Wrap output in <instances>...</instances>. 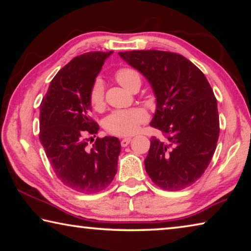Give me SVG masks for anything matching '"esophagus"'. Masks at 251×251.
<instances>
[{"label": "esophagus", "instance_id": "esophagus-1", "mask_svg": "<svg viewBox=\"0 0 251 251\" xmlns=\"http://www.w3.org/2000/svg\"><path fill=\"white\" fill-rule=\"evenodd\" d=\"M130 141H131V138H130V137H125V138H123L122 141H121V145H122L123 147H126V146L128 145V144L130 143Z\"/></svg>", "mask_w": 251, "mask_h": 251}]
</instances>
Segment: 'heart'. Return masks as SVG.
I'll return each instance as SVG.
<instances>
[{
    "instance_id": "b5f03b06",
    "label": "heart",
    "mask_w": 251,
    "mask_h": 251,
    "mask_svg": "<svg viewBox=\"0 0 251 251\" xmlns=\"http://www.w3.org/2000/svg\"><path fill=\"white\" fill-rule=\"evenodd\" d=\"M115 78L122 86L127 90H133L142 83V76L133 67H121L115 72ZM88 100L91 106L100 110L105 105V88L101 78L96 77L93 80L88 91ZM148 121V114L144 108L134 107L129 109L114 110L105 118L104 126L109 134L117 136L133 135L138 130L139 126Z\"/></svg>"
}]
</instances>
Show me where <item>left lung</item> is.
<instances>
[{
  "label": "left lung",
  "mask_w": 251,
  "mask_h": 251,
  "mask_svg": "<svg viewBox=\"0 0 251 251\" xmlns=\"http://www.w3.org/2000/svg\"><path fill=\"white\" fill-rule=\"evenodd\" d=\"M151 83L157 105L145 169L159 188L181 190L209 165L219 137L217 100L206 76L189 59L166 50L120 52Z\"/></svg>",
  "instance_id": "8db88e82"
}]
</instances>
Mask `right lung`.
I'll return each instance as SVG.
<instances>
[{
    "instance_id": "obj_1",
    "label": "right lung",
    "mask_w": 251,
    "mask_h": 251,
    "mask_svg": "<svg viewBox=\"0 0 251 251\" xmlns=\"http://www.w3.org/2000/svg\"><path fill=\"white\" fill-rule=\"evenodd\" d=\"M113 52H88L57 72L40 105V142L55 175L78 193L105 189L117 173L121 142L96 137L100 126L91 116L88 91Z\"/></svg>"
}]
</instances>
